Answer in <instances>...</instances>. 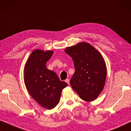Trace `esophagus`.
<instances>
[{
	"label": "esophagus",
	"instance_id": "1",
	"mask_svg": "<svg viewBox=\"0 0 131 131\" xmlns=\"http://www.w3.org/2000/svg\"><path fill=\"white\" fill-rule=\"evenodd\" d=\"M65 82L68 84H69V79H66V80H65Z\"/></svg>",
	"mask_w": 131,
	"mask_h": 131
}]
</instances>
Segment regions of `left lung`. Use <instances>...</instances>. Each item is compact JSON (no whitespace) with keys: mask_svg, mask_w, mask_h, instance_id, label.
<instances>
[{"mask_svg":"<svg viewBox=\"0 0 131 131\" xmlns=\"http://www.w3.org/2000/svg\"><path fill=\"white\" fill-rule=\"evenodd\" d=\"M65 51L72 59L75 69L70 80L72 88L82 100H94L103 91L106 81V66L102 56L85 42L67 47Z\"/></svg>","mask_w":131,"mask_h":131,"instance_id":"left-lung-1","label":"left lung"}]
</instances>
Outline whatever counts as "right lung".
Listing matches in <instances>:
<instances>
[{
  "label": "right lung",
  "mask_w": 131,
  "mask_h": 131,
  "mask_svg": "<svg viewBox=\"0 0 131 131\" xmlns=\"http://www.w3.org/2000/svg\"><path fill=\"white\" fill-rule=\"evenodd\" d=\"M53 51L35 50L24 69V82L31 96L43 107L52 109L59 102L62 90L68 85L54 71L46 68Z\"/></svg>",
  "instance_id": "obj_1"
}]
</instances>
